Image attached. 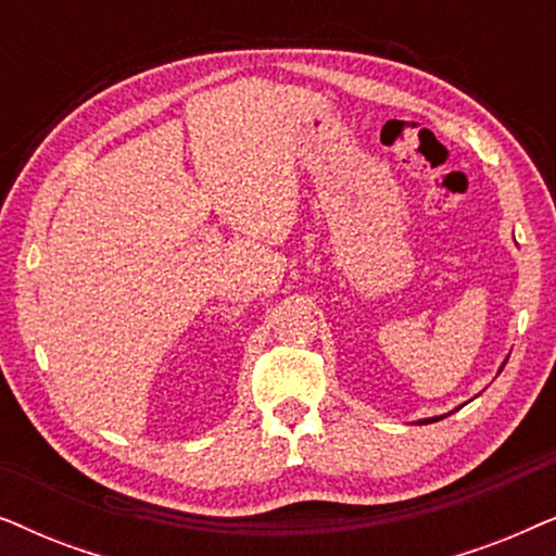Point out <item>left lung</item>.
Returning a JSON list of instances; mask_svg holds the SVG:
<instances>
[{"label": "left lung", "mask_w": 556, "mask_h": 556, "mask_svg": "<svg viewBox=\"0 0 556 556\" xmlns=\"http://www.w3.org/2000/svg\"><path fill=\"white\" fill-rule=\"evenodd\" d=\"M501 369H504V367H501ZM498 369V371H501ZM463 407V405H460ZM443 417H447V415H440V417H428V420H420V425H428V422H438V420H443Z\"/></svg>", "instance_id": "obj_1"}]
</instances>
